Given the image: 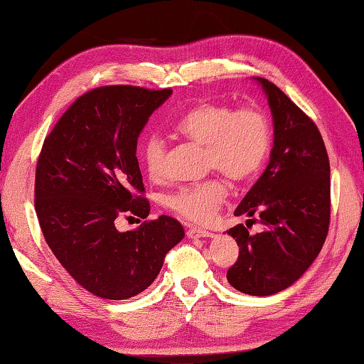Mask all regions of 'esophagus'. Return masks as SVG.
I'll return each mask as SVG.
<instances>
[{
	"label": "esophagus",
	"mask_w": 364,
	"mask_h": 364,
	"mask_svg": "<svg viewBox=\"0 0 364 364\" xmlns=\"http://www.w3.org/2000/svg\"><path fill=\"white\" fill-rule=\"evenodd\" d=\"M188 236L191 239H199V237H212L213 232L207 231V230H202V228H197V226H191L188 228Z\"/></svg>",
	"instance_id": "obj_1"
}]
</instances>
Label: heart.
Returning a JSON list of instances; mask_svg holds the SVG:
<instances>
[{"mask_svg":"<svg viewBox=\"0 0 364 364\" xmlns=\"http://www.w3.org/2000/svg\"><path fill=\"white\" fill-rule=\"evenodd\" d=\"M181 138L205 147V165L234 183L249 181L267 159L271 127L262 110L245 107L234 110L225 104L204 102L191 107L175 123ZM167 146L159 136H149L141 149L147 173L160 178L165 170ZM226 196L220 180L184 186L167 197V205L180 217L205 223L217 213Z\"/></svg>","mask_w":364,"mask_h":364,"instance_id":"obj_1","label":"heart"}]
</instances>
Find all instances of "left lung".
<instances>
[{
    "mask_svg": "<svg viewBox=\"0 0 364 364\" xmlns=\"http://www.w3.org/2000/svg\"><path fill=\"white\" fill-rule=\"evenodd\" d=\"M257 82L273 115V149L234 215H258L264 230L249 234L237 225L228 231L239 257L226 278L239 292L267 297L292 286L323 247L331 218V167L315 122L274 83Z\"/></svg>",
    "mask_w": 364,
    "mask_h": 364,
    "instance_id": "1",
    "label": "left lung"
}]
</instances>
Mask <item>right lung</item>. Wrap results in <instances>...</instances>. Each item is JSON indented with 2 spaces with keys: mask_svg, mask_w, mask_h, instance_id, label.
<instances>
[{
  "mask_svg": "<svg viewBox=\"0 0 364 364\" xmlns=\"http://www.w3.org/2000/svg\"><path fill=\"white\" fill-rule=\"evenodd\" d=\"M170 95L130 85L95 88L65 110L43 143L35 175L43 236L72 278L101 299L143 292L184 237L180 221L167 215L133 231L115 228L123 213L149 215L136 144Z\"/></svg>",
  "mask_w": 364,
  "mask_h": 364,
  "instance_id": "add662e5",
  "label": "right lung"
}]
</instances>
